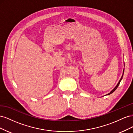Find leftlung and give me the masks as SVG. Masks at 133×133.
Masks as SVG:
<instances>
[{"mask_svg": "<svg viewBox=\"0 0 133 133\" xmlns=\"http://www.w3.org/2000/svg\"><path fill=\"white\" fill-rule=\"evenodd\" d=\"M124 69H123V75H122V77H121V78H120V80H119V82H118V83L117 84V85H116V87L114 88V89H112L110 92H109V94H107V95H110V94H112V92H113L116 89H117V88L118 87V86L119 85V84H120V82H121V80H122V79H123V75H124Z\"/></svg>", "mask_w": 133, "mask_h": 133, "instance_id": "left-lung-1", "label": "left lung"}]
</instances>
